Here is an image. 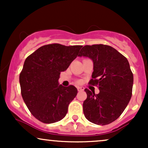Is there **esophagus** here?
Masks as SVG:
<instances>
[{"instance_id":"esophagus-1","label":"esophagus","mask_w":148,"mask_h":148,"mask_svg":"<svg viewBox=\"0 0 148 148\" xmlns=\"http://www.w3.org/2000/svg\"><path fill=\"white\" fill-rule=\"evenodd\" d=\"M77 90L78 91H83L84 90V87H83V86H79V87H77Z\"/></svg>"}]
</instances>
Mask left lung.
Wrapping results in <instances>:
<instances>
[{
  "mask_svg": "<svg viewBox=\"0 0 148 148\" xmlns=\"http://www.w3.org/2000/svg\"><path fill=\"white\" fill-rule=\"evenodd\" d=\"M79 56L93 61V72L89 84L99 88V94L85 89V117L91 123L106 125L123 113L132 95L134 76L127 59L112 47L104 45H86Z\"/></svg>",
  "mask_w": 148,
  "mask_h": 148,
  "instance_id": "obj_1",
  "label": "left lung"
}]
</instances>
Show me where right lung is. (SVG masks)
<instances>
[{
    "mask_svg": "<svg viewBox=\"0 0 148 148\" xmlns=\"http://www.w3.org/2000/svg\"><path fill=\"white\" fill-rule=\"evenodd\" d=\"M81 47L51 44L40 47L25 59L19 75L21 95L32 115L42 123L62 120L77 95L76 87H64L58 79Z\"/></svg>",
    "mask_w": 148,
    "mask_h": 148,
    "instance_id": "obj_1",
    "label": "right lung"
}]
</instances>
